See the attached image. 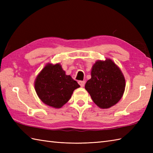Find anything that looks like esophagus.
Returning a JSON list of instances; mask_svg holds the SVG:
<instances>
[{
    "instance_id": "esophagus-1",
    "label": "esophagus",
    "mask_w": 153,
    "mask_h": 153,
    "mask_svg": "<svg viewBox=\"0 0 153 153\" xmlns=\"http://www.w3.org/2000/svg\"><path fill=\"white\" fill-rule=\"evenodd\" d=\"M78 83L79 84V85L81 86V87H83L84 85H85V82H84V81H79L78 82Z\"/></svg>"
}]
</instances>
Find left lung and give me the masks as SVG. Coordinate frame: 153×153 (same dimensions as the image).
<instances>
[{"label": "left lung", "mask_w": 153, "mask_h": 153, "mask_svg": "<svg viewBox=\"0 0 153 153\" xmlns=\"http://www.w3.org/2000/svg\"><path fill=\"white\" fill-rule=\"evenodd\" d=\"M125 87V77L121 70L110 58L94 64L91 78L85 85L93 101L103 109L115 105L122 97Z\"/></svg>", "instance_id": "obj_1"}]
</instances>
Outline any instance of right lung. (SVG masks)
I'll use <instances>...</instances> for the list:
<instances>
[{
	"label": "right lung",
	"instance_id": "obj_1",
	"mask_svg": "<svg viewBox=\"0 0 153 153\" xmlns=\"http://www.w3.org/2000/svg\"><path fill=\"white\" fill-rule=\"evenodd\" d=\"M79 87L76 81L66 75L60 64H47L35 81V89L39 98L45 105L56 108L64 105L74 91Z\"/></svg>",
	"mask_w": 153,
	"mask_h": 153
}]
</instances>
